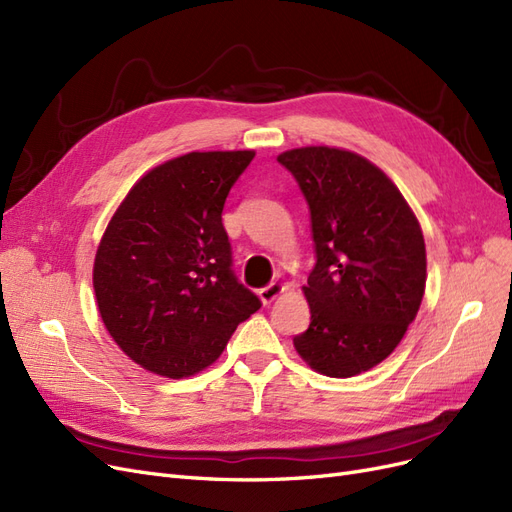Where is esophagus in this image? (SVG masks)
<instances>
[{
    "label": "esophagus",
    "instance_id": "1",
    "mask_svg": "<svg viewBox=\"0 0 512 512\" xmlns=\"http://www.w3.org/2000/svg\"><path fill=\"white\" fill-rule=\"evenodd\" d=\"M282 292H284V284H280V282H271V284H267L265 288H260V290H258V297H260V301H262V303L269 305V303H273L277 297H280Z\"/></svg>",
    "mask_w": 512,
    "mask_h": 512
}]
</instances>
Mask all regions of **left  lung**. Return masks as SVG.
<instances>
[{
	"label": "left lung",
	"mask_w": 512,
	"mask_h": 512,
	"mask_svg": "<svg viewBox=\"0 0 512 512\" xmlns=\"http://www.w3.org/2000/svg\"><path fill=\"white\" fill-rule=\"evenodd\" d=\"M309 205L316 265L312 312L292 339L320 374L350 378L382 363L416 318L427 280L423 230L406 198L359 153L301 147L277 156Z\"/></svg>",
	"instance_id": "obj_1"
}]
</instances>
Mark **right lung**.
<instances>
[{
    "label": "right lung",
    "instance_id": "1",
    "mask_svg": "<svg viewBox=\"0 0 512 512\" xmlns=\"http://www.w3.org/2000/svg\"><path fill=\"white\" fill-rule=\"evenodd\" d=\"M254 151H192L138 179L94 262L100 316L134 363L166 378L209 367L260 299L232 271L222 211Z\"/></svg>",
    "mask_w": 512,
    "mask_h": 512
}]
</instances>
